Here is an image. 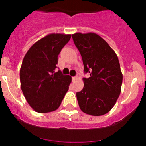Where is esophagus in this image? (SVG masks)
Returning <instances> with one entry per match:
<instances>
[{
	"instance_id": "34e87169",
	"label": "esophagus",
	"mask_w": 146,
	"mask_h": 146,
	"mask_svg": "<svg viewBox=\"0 0 146 146\" xmlns=\"http://www.w3.org/2000/svg\"><path fill=\"white\" fill-rule=\"evenodd\" d=\"M77 79V77H72V81H75Z\"/></svg>"
}]
</instances>
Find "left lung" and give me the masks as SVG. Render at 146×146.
Here are the masks:
<instances>
[{
	"mask_svg": "<svg viewBox=\"0 0 146 146\" xmlns=\"http://www.w3.org/2000/svg\"><path fill=\"white\" fill-rule=\"evenodd\" d=\"M82 56L88 78H82L84 87L77 93V99L83 113L94 116L111 110L121 94L123 74L118 56L101 36L92 32L72 35Z\"/></svg>",
	"mask_w": 146,
	"mask_h": 146,
	"instance_id": "1",
	"label": "left lung"
}]
</instances>
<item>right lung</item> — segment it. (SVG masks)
Segmentation results:
<instances>
[{
	"instance_id": "1",
	"label": "right lung",
	"mask_w": 146,
	"mask_h": 146,
	"mask_svg": "<svg viewBox=\"0 0 146 146\" xmlns=\"http://www.w3.org/2000/svg\"><path fill=\"white\" fill-rule=\"evenodd\" d=\"M72 35L50 33L28 50L20 71V87L34 111L53 112L59 108L72 82L69 75L55 72L58 56Z\"/></svg>"
}]
</instances>
